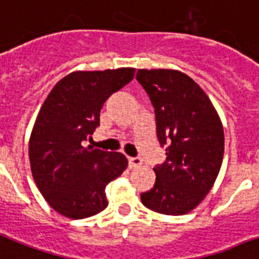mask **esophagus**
<instances>
[{
	"label": "esophagus",
	"mask_w": 259,
	"mask_h": 259,
	"mask_svg": "<svg viewBox=\"0 0 259 259\" xmlns=\"http://www.w3.org/2000/svg\"><path fill=\"white\" fill-rule=\"evenodd\" d=\"M128 164L131 168H135V167H139L142 164V159L135 156V158H128Z\"/></svg>",
	"instance_id": "34e87169"
}]
</instances>
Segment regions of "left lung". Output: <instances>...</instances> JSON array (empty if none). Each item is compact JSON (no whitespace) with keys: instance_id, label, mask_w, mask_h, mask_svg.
Here are the masks:
<instances>
[{"instance_id":"1","label":"left lung","mask_w":259,"mask_h":259,"mask_svg":"<svg viewBox=\"0 0 259 259\" xmlns=\"http://www.w3.org/2000/svg\"><path fill=\"white\" fill-rule=\"evenodd\" d=\"M136 80L155 109L156 136L165 160L140 199L159 214L183 215L195 208L214 185L225 151L223 127L203 90L187 74L171 69H139Z\"/></svg>"}]
</instances>
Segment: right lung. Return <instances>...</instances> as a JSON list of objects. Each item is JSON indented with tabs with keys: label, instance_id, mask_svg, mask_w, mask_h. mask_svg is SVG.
Here are the masks:
<instances>
[{
	"label": "right lung",
	"instance_id": "add662e5",
	"mask_svg": "<svg viewBox=\"0 0 259 259\" xmlns=\"http://www.w3.org/2000/svg\"><path fill=\"white\" fill-rule=\"evenodd\" d=\"M134 74V68L73 72L45 99L29 140V160L37 187L61 215L88 218L108 206L105 186L121 175L128 160L84 144L100 125L105 100Z\"/></svg>",
	"mask_w": 259,
	"mask_h": 259
}]
</instances>
